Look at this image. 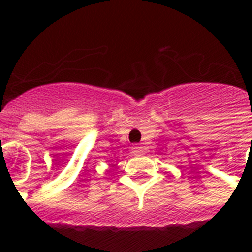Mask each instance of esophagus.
Segmentation results:
<instances>
[{
	"label": "esophagus",
	"instance_id": "1",
	"mask_svg": "<svg viewBox=\"0 0 252 252\" xmlns=\"http://www.w3.org/2000/svg\"><path fill=\"white\" fill-rule=\"evenodd\" d=\"M133 153H140V151H141V146H139V145H133Z\"/></svg>",
	"mask_w": 252,
	"mask_h": 252
}]
</instances>
